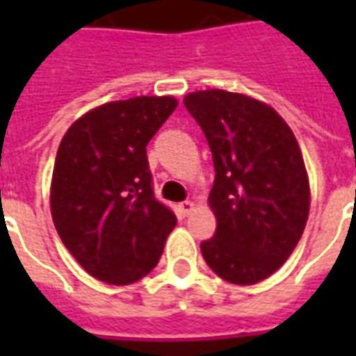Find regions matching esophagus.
Returning a JSON list of instances; mask_svg holds the SVG:
<instances>
[{"label": "esophagus", "mask_w": 356, "mask_h": 356, "mask_svg": "<svg viewBox=\"0 0 356 356\" xmlns=\"http://www.w3.org/2000/svg\"><path fill=\"white\" fill-rule=\"evenodd\" d=\"M194 211V204L193 202H181V204H179V213H181V216L183 217H186V216H191V213H193Z\"/></svg>", "instance_id": "esophagus-1"}]
</instances>
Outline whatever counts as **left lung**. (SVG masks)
Masks as SVG:
<instances>
[{
  "instance_id": "obj_1",
  "label": "left lung",
  "mask_w": 356,
  "mask_h": 356,
  "mask_svg": "<svg viewBox=\"0 0 356 356\" xmlns=\"http://www.w3.org/2000/svg\"><path fill=\"white\" fill-rule=\"evenodd\" d=\"M185 106L216 165L208 204L217 229L202 242V255L227 282H261L282 267L305 231L311 191L298 139L273 106L248 95L194 91Z\"/></svg>"
}]
</instances>
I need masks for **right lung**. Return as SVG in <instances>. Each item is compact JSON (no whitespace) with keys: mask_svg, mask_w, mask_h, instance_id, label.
<instances>
[{"mask_svg":"<svg viewBox=\"0 0 356 356\" xmlns=\"http://www.w3.org/2000/svg\"><path fill=\"white\" fill-rule=\"evenodd\" d=\"M177 99L133 97L104 102L74 122L51 177V216L66 250L89 275L114 286L147 276L177 225L156 200L147 145Z\"/></svg>","mask_w":356,"mask_h":356,"instance_id":"add662e5","label":"right lung"}]
</instances>
